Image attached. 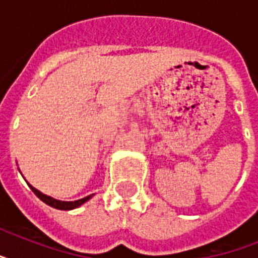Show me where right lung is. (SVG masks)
Listing matches in <instances>:
<instances>
[{
    "label": "right lung",
    "instance_id": "1",
    "mask_svg": "<svg viewBox=\"0 0 258 258\" xmlns=\"http://www.w3.org/2000/svg\"><path fill=\"white\" fill-rule=\"evenodd\" d=\"M28 184H29V183H28ZM29 187L32 188V191H33L34 194H36V196H37L38 198L42 201V202H45L46 205H49V206H52V208H54V209H58V210H72V209L79 208V206H82L83 204H86L87 201L91 200V198H92V196H93V194H91V196L84 197V198H82V200L70 201V202H67V201L54 200V198H52V197L42 194L41 191H38L37 188H34L32 184H29Z\"/></svg>",
    "mask_w": 258,
    "mask_h": 258
}]
</instances>
